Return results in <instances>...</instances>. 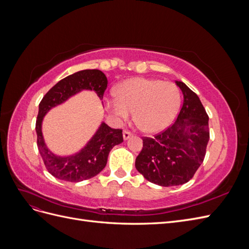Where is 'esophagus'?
Here are the masks:
<instances>
[{
	"mask_svg": "<svg viewBox=\"0 0 249 249\" xmlns=\"http://www.w3.org/2000/svg\"><path fill=\"white\" fill-rule=\"evenodd\" d=\"M123 136H124V140H127V139H130L132 137V134L129 131H124Z\"/></svg>",
	"mask_w": 249,
	"mask_h": 249,
	"instance_id": "1",
	"label": "esophagus"
}]
</instances>
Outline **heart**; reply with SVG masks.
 Masks as SVG:
<instances>
[{"label": "heart", "instance_id": "heart-1", "mask_svg": "<svg viewBox=\"0 0 249 249\" xmlns=\"http://www.w3.org/2000/svg\"><path fill=\"white\" fill-rule=\"evenodd\" d=\"M116 99L108 100L106 108L117 122H126L134 112V122L147 134L159 133L173 122L180 106V92L176 84L157 79L132 78L120 83Z\"/></svg>", "mask_w": 249, "mask_h": 249}]
</instances>
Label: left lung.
Listing matches in <instances>:
<instances>
[{"label": "left lung", "instance_id": "1", "mask_svg": "<svg viewBox=\"0 0 249 249\" xmlns=\"http://www.w3.org/2000/svg\"><path fill=\"white\" fill-rule=\"evenodd\" d=\"M184 95L178 118L154 138H143L135 166L148 182L163 187L189 182L201 165L210 139L209 116L199 97L176 81Z\"/></svg>", "mask_w": 249, "mask_h": 249}]
</instances>
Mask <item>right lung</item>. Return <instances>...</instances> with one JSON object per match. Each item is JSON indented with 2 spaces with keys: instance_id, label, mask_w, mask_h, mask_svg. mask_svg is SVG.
Segmentation results:
<instances>
[{
  "instance_id": "obj_1",
  "label": "right lung",
  "mask_w": 249,
  "mask_h": 249,
  "mask_svg": "<svg viewBox=\"0 0 249 249\" xmlns=\"http://www.w3.org/2000/svg\"><path fill=\"white\" fill-rule=\"evenodd\" d=\"M107 84V77L103 71H80L59 81L41 100L35 127L37 146L48 171L56 178L78 183L95 177L106 166L110 150L124 141L122 130L112 129L105 123L101 124L84 147L70 156L55 155L48 148L43 139V117L51 109L63 104L83 90H93L102 100Z\"/></svg>"
}]
</instances>
